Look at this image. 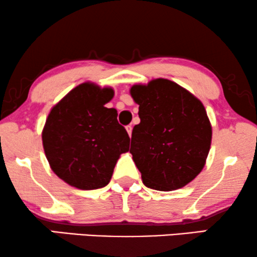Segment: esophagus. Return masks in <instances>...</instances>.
<instances>
[{
    "mask_svg": "<svg viewBox=\"0 0 257 257\" xmlns=\"http://www.w3.org/2000/svg\"><path fill=\"white\" fill-rule=\"evenodd\" d=\"M126 131H127L128 136L131 137V136H132V125H127V126H126Z\"/></svg>",
    "mask_w": 257,
    "mask_h": 257,
    "instance_id": "obj_1",
    "label": "esophagus"
}]
</instances>
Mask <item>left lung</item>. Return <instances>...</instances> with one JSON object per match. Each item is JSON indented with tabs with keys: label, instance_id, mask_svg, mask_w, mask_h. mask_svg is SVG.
I'll return each mask as SVG.
<instances>
[{
	"label": "left lung",
	"instance_id": "obj_1",
	"mask_svg": "<svg viewBox=\"0 0 257 257\" xmlns=\"http://www.w3.org/2000/svg\"><path fill=\"white\" fill-rule=\"evenodd\" d=\"M140 122L133 127V161L146 187L174 191L205 166L212 126L201 101L168 79L131 87Z\"/></svg>",
	"mask_w": 257,
	"mask_h": 257
}]
</instances>
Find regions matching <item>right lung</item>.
<instances>
[{"instance_id":"1","label":"right lung","mask_w":257,"mask_h":257,"mask_svg":"<svg viewBox=\"0 0 257 257\" xmlns=\"http://www.w3.org/2000/svg\"><path fill=\"white\" fill-rule=\"evenodd\" d=\"M113 90L80 84L54 106L42 133L52 171L79 189L105 187L130 137L117 120V110L105 107Z\"/></svg>"}]
</instances>
